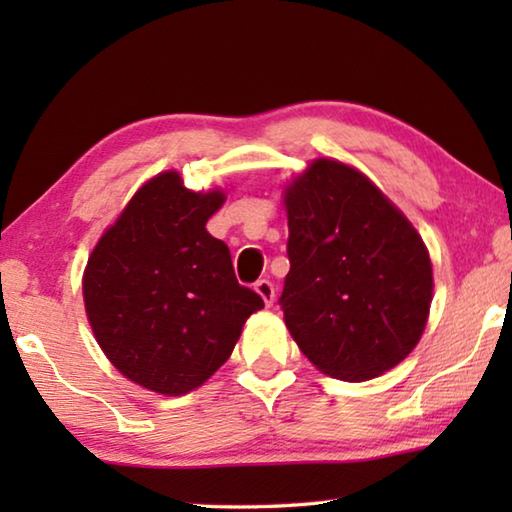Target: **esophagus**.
I'll return each mask as SVG.
<instances>
[{
  "instance_id": "obj_1",
  "label": "esophagus",
  "mask_w": 512,
  "mask_h": 512,
  "mask_svg": "<svg viewBox=\"0 0 512 512\" xmlns=\"http://www.w3.org/2000/svg\"><path fill=\"white\" fill-rule=\"evenodd\" d=\"M255 291L259 293V296H262V300L266 302V307L273 305V300H275V287H273L271 280H259V282L255 284Z\"/></svg>"
}]
</instances>
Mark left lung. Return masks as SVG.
Instances as JSON below:
<instances>
[{
	"label": "left lung",
	"instance_id": "8db88e82",
	"mask_svg": "<svg viewBox=\"0 0 512 512\" xmlns=\"http://www.w3.org/2000/svg\"><path fill=\"white\" fill-rule=\"evenodd\" d=\"M289 273L280 307L293 341L329 377L366 381L418 345L429 318V250L363 176L318 158L284 189Z\"/></svg>",
	"mask_w": 512,
	"mask_h": 512
}]
</instances>
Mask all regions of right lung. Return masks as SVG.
Listing matches in <instances>:
<instances>
[{"instance_id": "obj_1", "label": "right lung", "mask_w": 512, "mask_h": 512, "mask_svg": "<svg viewBox=\"0 0 512 512\" xmlns=\"http://www.w3.org/2000/svg\"><path fill=\"white\" fill-rule=\"evenodd\" d=\"M225 194L189 192L176 171L137 189L103 232L83 273L85 314L121 375L160 395H185L230 359L250 314L230 250L205 230Z\"/></svg>"}]
</instances>
